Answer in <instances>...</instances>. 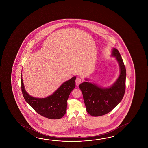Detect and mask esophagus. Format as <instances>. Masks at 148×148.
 Masks as SVG:
<instances>
[{
    "instance_id": "1",
    "label": "esophagus",
    "mask_w": 148,
    "mask_h": 148,
    "mask_svg": "<svg viewBox=\"0 0 148 148\" xmlns=\"http://www.w3.org/2000/svg\"><path fill=\"white\" fill-rule=\"evenodd\" d=\"M81 82H82V80H81L80 78H76V85L77 86H78Z\"/></svg>"
}]
</instances>
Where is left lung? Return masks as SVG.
Returning a JSON list of instances; mask_svg holds the SVG:
<instances>
[{"mask_svg":"<svg viewBox=\"0 0 148 148\" xmlns=\"http://www.w3.org/2000/svg\"><path fill=\"white\" fill-rule=\"evenodd\" d=\"M112 57L119 64L120 74L116 82L108 88L103 87L87 82L80 84L79 88L83 95L86 110L93 116H101L111 112L119 104L125 91L126 69L121 55L117 49H112Z\"/></svg>","mask_w":148,"mask_h":148,"instance_id":"obj_1","label":"left lung"}]
</instances>
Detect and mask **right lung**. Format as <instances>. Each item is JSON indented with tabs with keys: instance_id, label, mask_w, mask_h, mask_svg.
Segmentation results:
<instances>
[{
	"instance_id": "obj_1",
	"label": "right lung",
	"mask_w": 148,
	"mask_h": 148,
	"mask_svg": "<svg viewBox=\"0 0 148 148\" xmlns=\"http://www.w3.org/2000/svg\"><path fill=\"white\" fill-rule=\"evenodd\" d=\"M76 76L63 82L52 95L44 98L32 97L25 89L21 74L22 91L27 103L42 116L51 119H60L66 114L67 100L75 87Z\"/></svg>"
}]
</instances>
